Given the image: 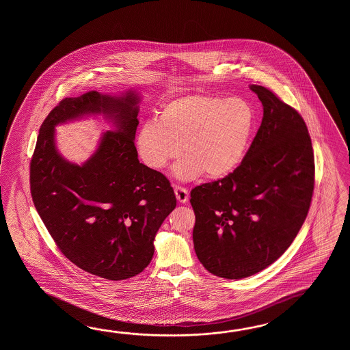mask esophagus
Returning <instances> with one entry per match:
<instances>
[{
    "mask_svg": "<svg viewBox=\"0 0 350 350\" xmlns=\"http://www.w3.org/2000/svg\"><path fill=\"white\" fill-rule=\"evenodd\" d=\"M174 191H175V196H176L178 202H181V204L187 202V200H189V193H187L185 187L178 185L174 186Z\"/></svg>",
    "mask_w": 350,
    "mask_h": 350,
    "instance_id": "obj_1",
    "label": "esophagus"
}]
</instances>
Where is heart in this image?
<instances>
[{
  "label": "heart",
  "instance_id": "1",
  "mask_svg": "<svg viewBox=\"0 0 350 350\" xmlns=\"http://www.w3.org/2000/svg\"><path fill=\"white\" fill-rule=\"evenodd\" d=\"M252 106L240 97L193 94L163 106L159 119L144 122L136 148L142 161L161 170L185 154L174 167L178 180L226 176L245 155L253 134Z\"/></svg>",
  "mask_w": 350,
  "mask_h": 350
}]
</instances>
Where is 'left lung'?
Segmentation results:
<instances>
[{
	"mask_svg": "<svg viewBox=\"0 0 350 350\" xmlns=\"http://www.w3.org/2000/svg\"><path fill=\"white\" fill-rule=\"evenodd\" d=\"M262 120L243 161L228 176L191 190L195 253L224 279L268 268L291 245L314 190V152L300 113L270 90L252 85Z\"/></svg>",
	"mask_w": 350,
	"mask_h": 350,
	"instance_id": "1",
	"label": "left lung"
}]
</instances>
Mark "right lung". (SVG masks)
Wrapping results in <instances>:
<instances>
[{
  "mask_svg": "<svg viewBox=\"0 0 350 350\" xmlns=\"http://www.w3.org/2000/svg\"><path fill=\"white\" fill-rule=\"evenodd\" d=\"M137 104L131 91L64 98L40 127L31 159L32 201L59 252L107 280L133 278L149 265L157 230L176 206L169 180L137 159ZM96 113L111 119L114 130L85 165L67 162L55 149L54 126Z\"/></svg>",
  "mask_w": 350,
  "mask_h": 350,
  "instance_id": "add662e5",
  "label": "right lung"
}]
</instances>
